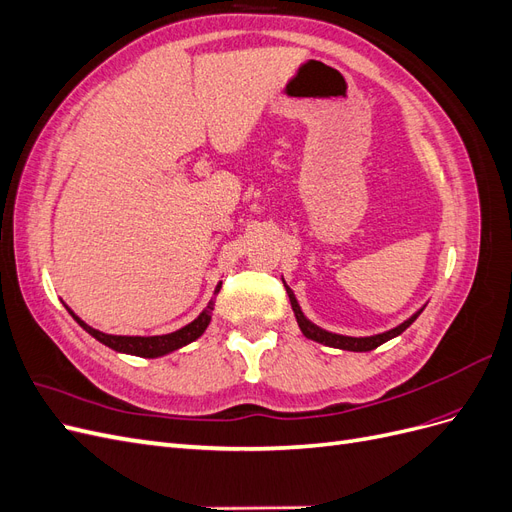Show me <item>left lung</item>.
<instances>
[{
    "instance_id": "obj_1",
    "label": "left lung",
    "mask_w": 512,
    "mask_h": 512,
    "mask_svg": "<svg viewBox=\"0 0 512 512\" xmlns=\"http://www.w3.org/2000/svg\"><path fill=\"white\" fill-rule=\"evenodd\" d=\"M282 282H284V277H282ZM284 286H286V284H284ZM286 292H288V299H290V305H292L294 318H297L299 329H301V333H303L307 339H314V342H318V344H322V346L339 348V350H350V352H369V350H374V348L382 346L384 342H389V339H393V337L404 333V331L410 327V324H412L418 316H421V312L425 309V307H421V309H418L416 314H412L408 320H404L401 324H397V327H393V329H389V331H384V333L367 335V337H352V335H339V333H333V331H327V329L318 327V324H314L312 320H309V318L303 314V309H301L297 297H294V292H292L288 286H286Z\"/></svg>"
}]
</instances>
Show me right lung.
<instances>
[{
	"mask_svg": "<svg viewBox=\"0 0 512 512\" xmlns=\"http://www.w3.org/2000/svg\"><path fill=\"white\" fill-rule=\"evenodd\" d=\"M220 288H222V282H218V286H215L213 297L207 303V307L190 324H185V327H181V329H177L173 333H164V335H111V333H102V331H98L94 327H89V324L85 320H81L79 316H76L66 303L64 305H66V309L70 312V316L76 322H79L81 327L91 337H96L100 344L108 346V348L115 350V352H121V354L143 356V359H158V356L170 354V352H175V350H179L183 346L196 342V339L207 331L209 322H211V316H213L215 294L220 292Z\"/></svg>",
	"mask_w": 512,
	"mask_h": 512,
	"instance_id": "right-lung-1",
	"label": "right lung"
}]
</instances>
